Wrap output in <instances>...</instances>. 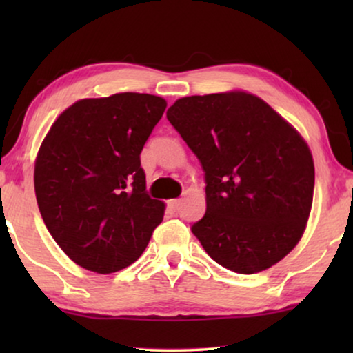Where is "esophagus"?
<instances>
[{
	"label": "esophagus",
	"instance_id": "obj_1",
	"mask_svg": "<svg viewBox=\"0 0 353 353\" xmlns=\"http://www.w3.org/2000/svg\"><path fill=\"white\" fill-rule=\"evenodd\" d=\"M178 205H180V199H173V201L168 202V207H170L172 212H176Z\"/></svg>",
	"mask_w": 353,
	"mask_h": 353
}]
</instances>
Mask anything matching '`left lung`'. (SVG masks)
Here are the masks:
<instances>
[{"label":"left lung","instance_id":"obj_1","mask_svg":"<svg viewBox=\"0 0 353 353\" xmlns=\"http://www.w3.org/2000/svg\"><path fill=\"white\" fill-rule=\"evenodd\" d=\"M167 119L204 170L207 209L191 231L205 252L241 274L286 257L305 230L315 186L301 134L243 91L181 98Z\"/></svg>","mask_w":353,"mask_h":353}]
</instances>
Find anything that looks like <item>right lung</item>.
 <instances>
[{
  "label": "right lung",
  "instance_id": "obj_1",
  "mask_svg": "<svg viewBox=\"0 0 353 353\" xmlns=\"http://www.w3.org/2000/svg\"><path fill=\"white\" fill-rule=\"evenodd\" d=\"M165 108L144 93L81 99L43 139L38 209L59 248L90 272L127 268L161 225L165 205L148 194L139 154Z\"/></svg>",
  "mask_w": 353,
  "mask_h": 353
}]
</instances>
